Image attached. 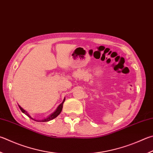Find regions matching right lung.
Wrapping results in <instances>:
<instances>
[{
  "label": "right lung",
  "instance_id": "right-lung-1",
  "mask_svg": "<svg viewBox=\"0 0 153 153\" xmlns=\"http://www.w3.org/2000/svg\"><path fill=\"white\" fill-rule=\"evenodd\" d=\"M65 102V99H64V100L63 101V102L62 104H61L59 106H58V108H57V109L55 111V112L52 114L51 115H50L49 117H48L47 118H45V119H43V120H35V119H33V118H31L30 116V115L28 113H27L25 110L24 109H23V108H22L20 105H19V108H20V110H21V112H23V113H24L25 114H26L27 116H28V117H29L30 118H31L32 120H35V121H37V122H48V121H50V120H53V118H56L57 116L59 114L61 113V112H62V108H63V102Z\"/></svg>",
  "mask_w": 153,
  "mask_h": 153
}]
</instances>
